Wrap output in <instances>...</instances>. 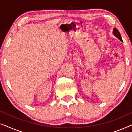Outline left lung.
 Segmentation results:
<instances>
[{"mask_svg":"<svg viewBox=\"0 0 132 132\" xmlns=\"http://www.w3.org/2000/svg\"><path fill=\"white\" fill-rule=\"evenodd\" d=\"M113 35H114L115 37L117 38H118L120 41H122V38H121V34H120V32H119L118 30L117 29V28H115L114 29H113Z\"/></svg>","mask_w":132,"mask_h":132,"instance_id":"8db88e82","label":"left lung"}]
</instances>
